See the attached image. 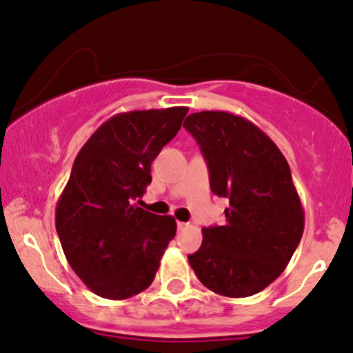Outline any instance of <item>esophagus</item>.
Wrapping results in <instances>:
<instances>
[{
  "label": "esophagus",
  "instance_id": "esophagus-1",
  "mask_svg": "<svg viewBox=\"0 0 353 353\" xmlns=\"http://www.w3.org/2000/svg\"><path fill=\"white\" fill-rule=\"evenodd\" d=\"M184 228H188L186 222H177V229H179V231H181V229H184Z\"/></svg>",
  "mask_w": 353,
  "mask_h": 353
}]
</instances>
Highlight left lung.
<instances>
[{
	"instance_id": "obj_1",
	"label": "left lung",
	"mask_w": 353,
	"mask_h": 353,
	"mask_svg": "<svg viewBox=\"0 0 353 353\" xmlns=\"http://www.w3.org/2000/svg\"><path fill=\"white\" fill-rule=\"evenodd\" d=\"M184 128L207 160L212 193L229 200L225 224L201 229L190 265L217 295H255L281 276L303 234L288 162L262 129L229 112H196Z\"/></svg>"
}]
</instances>
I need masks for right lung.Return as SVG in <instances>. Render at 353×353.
<instances>
[{
  "instance_id": "1",
  "label": "right lung",
  "mask_w": 353,
  "mask_h": 353,
  "mask_svg": "<svg viewBox=\"0 0 353 353\" xmlns=\"http://www.w3.org/2000/svg\"><path fill=\"white\" fill-rule=\"evenodd\" d=\"M186 107L132 110L108 119L77 153L54 210L70 268L108 300L145 292L176 236L172 215L134 203L152 183V162L177 134Z\"/></svg>"
}]
</instances>
